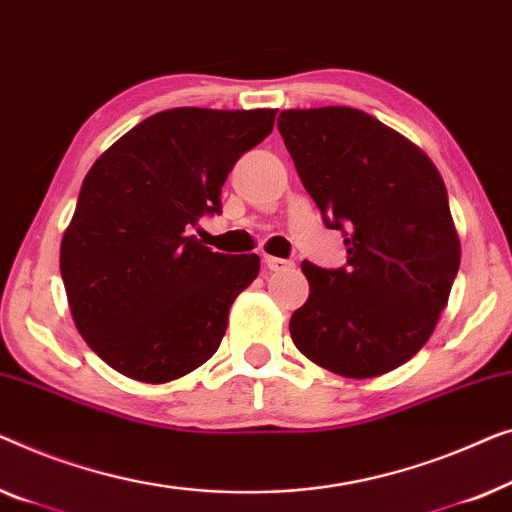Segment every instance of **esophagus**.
<instances>
[{
  "instance_id": "34e87169",
  "label": "esophagus",
  "mask_w": 512,
  "mask_h": 512,
  "mask_svg": "<svg viewBox=\"0 0 512 512\" xmlns=\"http://www.w3.org/2000/svg\"><path fill=\"white\" fill-rule=\"evenodd\" d=\"M264 264H266V269H269V271H285V269H292V266H294V262H290V259L271 257V255L264 257Z\"/></svg>"
}]
</instances>
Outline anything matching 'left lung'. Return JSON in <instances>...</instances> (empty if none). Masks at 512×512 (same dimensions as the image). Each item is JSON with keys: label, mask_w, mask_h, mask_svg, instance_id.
Masks as SVG:
<instances>
[{"label": "left lung", "mask_w": 512, "mask_h": 512, "mask_svg": "<svg viewBox=\"0 0 512 512\" xmlns=\"http://www.w3.org/2000/svg\"><path fill=\"white\" fill-rule=\"evenodd\" d=\"M278 132L348 253L341 269L301 262L311 294L292 315V341L338 376H383L429 341L455 283L462 248L443 178L359 109H287Z\"/></svg>", "instance_id": "obj_1"}]
</instances>
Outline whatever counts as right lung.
<instances>
[{"mask_svg": "<svg viewBox=\"0 0 512 512\" xmlns=\"http://www.w3.org/2000/svg\"><path fill=\"white\" fill-rule=\"evenodd\" d=\"M276 113L169 109L92 164L60 271L78 334L122 376L169 383L220 348L259 257L213 253L190 232L220 213L229 171L271 134Z\"/></svg>", "mask_w": 512, "mask_h": 512, "instance_id": "obj_1", "label": "right lung"}]
</instances>
